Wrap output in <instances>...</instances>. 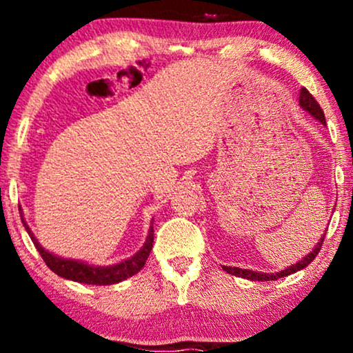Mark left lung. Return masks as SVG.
I'll list each match as a JSON object with an SVG mask.
<instances>
[{
    "mask_svg": "<svg viewBox=\"0 0 353 353\" xmlns=\"http://www.w3.org/2000/svg\"><path fill=\"white\" fill-rule=\"evenodd\" d=\"M299 106H301L303 111L309 112V114L314 117V119H317L319 123H322L323 125H325V116H323V111H322V109H320L317 101L312 98V94H310L309 91H307L305 88L301 89V96H299ZM323 237H325V232L322 234L320 241L314 245V249H312L310 252L305 255V257L301 259V261H299V262H295V264H292V265L285 267V269H283V270H279V272L267 274V272H257V270L241 269V267H228V265H222V270H225V272L230 274V275H236V277H242V279H247V281H254V282L277 281V279L287 277V275H290V274H294V272H299V270L305 269V267L309 265L310 262L314 261L315 257H317V254L320 252V247H322Z\"/></svg>",
    "mask_w": 353,
    "mask_h": 353,
    "instance_id": "8db88e82",
    "label": "left lung"
}]
</instances>
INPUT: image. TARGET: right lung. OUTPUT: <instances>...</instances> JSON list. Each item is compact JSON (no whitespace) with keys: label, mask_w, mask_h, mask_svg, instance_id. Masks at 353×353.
Masks as SVG:
<instances>
[{"label":"right lung","mask_w":353,"mask_h":353,"mask_svg":"<svg viewBox=\"0 0 353 353\" xmlns=\"http://www.w3.org/2000/svg\"><path fill=\"white\" fill-rule=\"evenodd\" d=\"M19 216H21L24 229H26V232L30 234L31 241H33V244L36 249H38V252L43 257V261L46 262V265L50 267L52 272L58 274L59 277L66 279V281L88 283V285H112V283H119L139 272V270L144 267L145 261H148L149 254H151L152 250L154 219L151 221V228H149L145 242L134 255H131V257L124 259V261L121 262H116V264L112 265H94V264H89V262L78 261V259L61 257V255L52 254L48 249H44V247L39 244L38 239L34 237L33 230L30 229L28 222L24 221L21 205H19Z\"/></svg>","instance_id":"obj_1"}]
</instances>
